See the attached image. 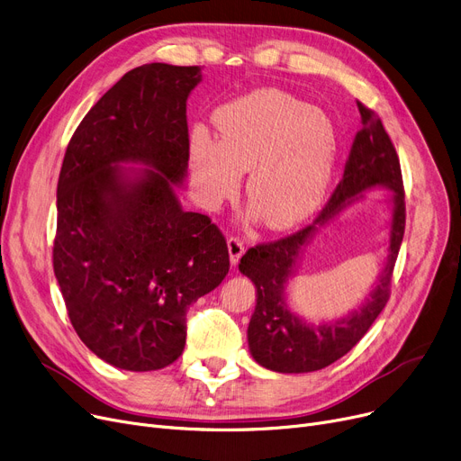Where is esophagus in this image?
<instances>
[{
	"label": "esophagus",
	"instance_id": "obj_1",
	"mask_svg": "<svg viewBox=\"0 0 461 461\" xmlns=\"http://www.w3.org/2000/svg\"><path fill=\"white\" fill-rule=\"evenodd\" d=\"M227 246H229V257H230V262H232V265H236V262L240 260V257H242V255H244V251H246L244 240L240 238V236H229V240H227Z\"/></svg>",
	"mask_w": 461,
	"mask_h": 461
}]
</instances>
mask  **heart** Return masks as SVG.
<instances>
[{"label":"heart","mask_w":461,"mask_h":461,"mask_svg":"<svg viewBox=\"0 0 461 461\" xmlns=\"http://www.w3.org/2000/svg\"><path fill=\"white\" fill-rule=\"evenodd\" d=\"M219 142L204 131L191 140L193 182L206 206L246 193L265 225L287 229L312 215L330 185L338 158L334 120L305 101L260 87L215 113Z\"/></svg>","instance_id":"heart-1"}]
</instances>
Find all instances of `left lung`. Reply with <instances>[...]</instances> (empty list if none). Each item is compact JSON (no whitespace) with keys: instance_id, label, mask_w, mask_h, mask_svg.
Returning a JSON list of instances; mask_svg holds the SVG:
<instances>
[{"instance_id":"obj_1","label":"left lung","mask_w":461,"mask_h":461,"mask_svg":"<svg viewBox=\"0 0 461 461\" xmlns=\"http://www.w3.org/2000/svg\"><path fill=\"white\" fill-rule=\"evenodd\" d=\"M357 106L362 129L350 146L341 182L313 223L274 242L257 244L240 258V272L246 274L257 289V305L248 328L251 355L260 366L279 374H308L339 360L364 338L390 298L393 267L405 232L402 167L381 118L360 101ZM374 185H384L394 191L389 262L378 287L360 311L338 323L319 327L302 323L288 312L282 296L299 249L317 224H323L355 194Z\"/></svg>"}]
</instances>
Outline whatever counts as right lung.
I'll return each mask as SVG.
<instances>
[{"mask_svg":"<svg viewBox=\"0 0 461 461\" xmlns=\"http://www.w3.org/2000/svg\"><path fill=\"white\" fill-rule=\"evenodd\" d=\"M196 65L125 73L73 133L58 180L52 265L71 324L101 360L161 369L184 353L185 315L229 272L223 232L184 212L174 185L189 161L185 101ZM157 168L135 181L113 165Z\"/></svg>","mask_w":461,"mask_h":461,"instance_id":"obj_1","label":"right lung"}]
</instances>
